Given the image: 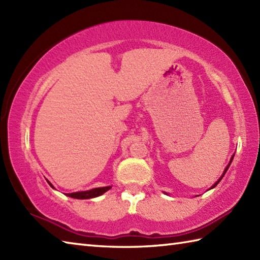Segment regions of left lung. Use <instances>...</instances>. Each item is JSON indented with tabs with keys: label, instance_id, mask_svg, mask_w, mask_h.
Instances as JSON below:
<instances>
[{
	"label": "left lung",
	"instance_id": "1",
	"mask_svg": "<svg viewBox=\"0 0 260 260\" xmlns=\"http://www.w3.org/2000/svg\"><path fill=\"white\" fill-rule=\"evenodd\" d=\"M233 158H234V157H231V159H230V162H229V164L227 165V167H225V169H224V171H223V173H222V175H221V176H220V178H219V180H218L217 182H215V183H214V184H213V185H212L211 187H210V189H213V187H215V186H217V184L219 183V182H220V181H221V179L223 178V175H224V174H225V172H227V171H228V169H229V167H230V164H231V162H233Z\"/></svg>",
	"mask_w": 260,
	"mask_h": 260
}]
</instances>
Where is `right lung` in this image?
Returning a JSON list of instances; mask_svg holds the SVG:
<instances>
[{"label":"right lung","instance_id":"add662e5","mask_svg":"<svg viewBox=\"0 0 260 260\" xmlns=\"http://www.w3.org/2000/svg\"><path fill=\"white\" fill-rule=\"evenodd\" d=\"M51 185V183H49ZM109 189H112V185L109 186H103V187H95V189L88 190V191H79V192H74V193H67V196L74 199H80V200H84V199H92L104 194L105 192H107Z\"/></svg>","mask_w":260,"mask_h":260}]
</instances>
